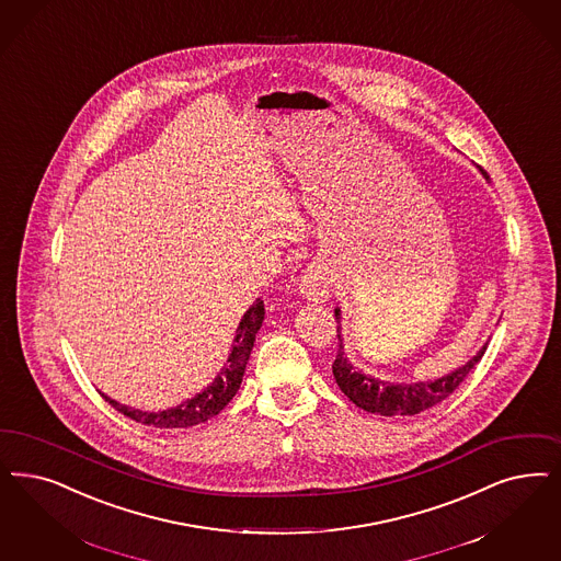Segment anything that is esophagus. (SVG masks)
Masks as SVG:
<instances>
[{
    "label": "esophagus",
    "instance_id": "obj_1",
    "mask_svg": "<svg viewBox=\"0 0 561 561\" xmlns=\"http://www.w3.org/2000/svg\"><path fill=\"white\" fill-rule=\"evenodd\" d=\"M328 277L321 267H309L300 279V294L309 300H321L328 296Z\"/></svg>",
    "mask_w": 561,
    "mask_h": 561
}]
</instances>
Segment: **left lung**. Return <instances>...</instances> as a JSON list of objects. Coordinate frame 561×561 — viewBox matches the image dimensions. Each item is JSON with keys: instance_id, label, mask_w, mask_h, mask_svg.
Here are the masks:
<instances>
[{"instance_id": "obj_1", "label": "left lung", "mask_w": 561, "mask_h": 561, "mask_svg": "<svg viewBox=\"0 0 561 561\" xmlns=\"http://www.w3.org/2000/svg\"><path fill=\"white\" fill-rule=\"evenodd\" d=\"M335 319L340 323V319H342L340 309H335ZM337 340H340V348H337V356L333 360L335 383L348 396L350 402H354L356 407L373 412V414H381V416H414L426 408L444 402L447 396H451L458 389V386L466 379V375L477 367V363L483 358L484 350H486V344H484L483 348L477 352V356H472L463 367L456 368L449 375H444L435 381L389 383V381H381V379L365 375L363 370H358L350 363L348 356L344 352V344H342L340 325H337Z\"/></svg>"}]
</instances>
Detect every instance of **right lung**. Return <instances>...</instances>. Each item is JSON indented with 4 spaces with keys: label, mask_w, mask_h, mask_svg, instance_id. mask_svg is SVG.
Masks as SVG:
<instances>
[{
    "label": "right lung",
    "mask_w": 561,
    "mask_h": 561,
    "mask_svg": "<svg viewBox=\"0 0 561 561\" xmlns=\"http://www.w3.org/2000/svg\"><path fill=\"white\" fill-rule=\"evenodd\" d=\"M263 319H265V305L261 298H256V302H252L251 309L247 310L244 317L240 319V325L236 329V337H233L232 352H230L224 368L219 370V375L213 379L211 386L205 387L201 393L182 402L180 407L168 408L161 412H145L138 408L124 407L116 400L107 398L105 393H101V396L105 398V402H110L112 407L116 408L117 412H122L124 416L133 419L140 425L157 426V428H184V426L205 423L228 407L230 400L236 396V391L240 389L244 368L251 358L254 337L263 325Z\"/></svg>",
    "instance_id": "obj_1"
}]
</instances>
